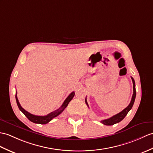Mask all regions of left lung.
<instances>
[{"label":"left lung","instance_id":"1","mask_svg":"<svg viewBox=\"0 0 153 153\" xmlns=\"http://www.w3.org/2000/svg\"><path fill=\"white\" fill-rule=\"evenodd\" d=\"M131 78H132V83H133V95H132V99H131L130 104L128 105L125 109H124L122 111H120V113H117V115H115L114 116L110 117V118H109L108 119L101 120L100 122L102 124H104V125H105L111 126V125H115V124H116V123H118L120 122L126 116V115L128 114V113L129 112L130 110L132 109V106L134 105V101H135V98H136V85H135L134 79H133L132 77H131ZM85 103H86V104L88 107V105L87 102V98H85Z\"/></svg>","mask_w":153,"mask_h":153}]
</instances>
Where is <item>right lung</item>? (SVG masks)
<instances>
[{"label":"right lung","instance_id":"right-lung-1","mask_svg":"<svg viewBox=\"0 0 153 153\" xmlns=\"http://www.w3.org/2000/svg\"><path fill=\"white\" fill-rule=\"evenodd\" d=\"M74 95H75V93H74V92L71 93L69 94L68 97L66 98V99L65 100V102H63L62 105L60 106V107L58 109H56V110H55V111H53L50 113H49V114H48L47 115H45V116L34 115L31 114V113H28V111H26L25 109H24L22 107H21L20 104H19L18 99H17V93H16V102H17V106H18V108L20 109V111L27 117V119L28 120H30L31 122H33L34 123L45 125V124H47L49 121H51V120L53 118H55V117H57L59 115H60V113H61L64 111V109H65L67 107V105H68L69 102L71 100H72V99L74 98Z\"/></svg>","mask_w":153,"mask_h":153}]
</instances>
